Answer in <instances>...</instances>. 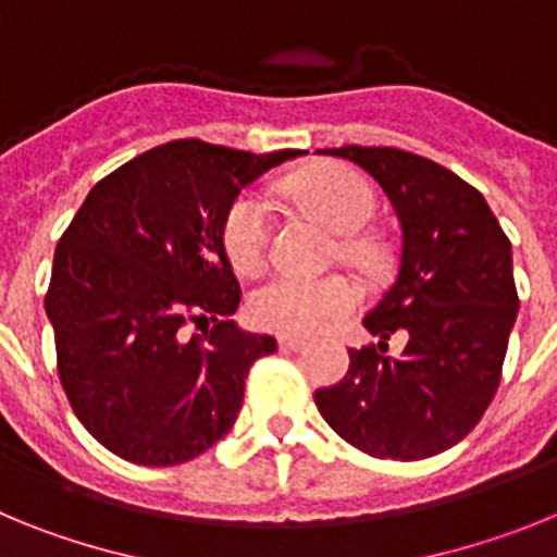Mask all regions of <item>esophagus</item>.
Segmentation results:
<instances>
[{
  "mask_svg": "<svg viewBox=\"0 0 557 557\" xmlns=\"http://www.w3.org/2000/svg\"><path fill=\"white\" fill-rule=\"evenodd\" d=\"M278 346H282L284 351H301V348H307V339L293 337V334H282V337H278Z\"/></svg>",
  "mask_w": 557,
  "mask_h": 557,
  "instance_id": "1",
  "label": "esophagus"
}]
</instances>
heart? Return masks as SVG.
Here are the masks:
<instances>
[{"mask_svg": "<svg viewBox=\"0 0 557 557\" xmlns=\"http://www.w3.org/2000/svg\"><path fill=\"white\" fill-rule=\"evenodd\" d=\"M295 203L337 234H357L373 214V189L362 175L343 166H314L284 184ZM273 234V209L256 191L239 195L223 220V248L239 273L262 268ZM351 256H362L348 243ZM359 293L343 275L275 273L250 293V318L278 334H312L357 309Z\"/></svg>", "mask_w": 557, "mask_h": 557, "instance_id": "1", "label": "heart"}]
</instances>
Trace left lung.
Returning a JSON list of instances; mask_svg holds the SVG:
<instances>
[{
	"label": "left lung",
	"instance_id": "8db88e82",
	"mask_svg": "<svg viewBox=\"0 0 557 557\" xmlns=\"http://www.w3.org/2000/svg\"><path fill=\"white\" fill-rule=\"evenodd\" d=\"M359 164L385 189L398 225L396 282L366 314L376 346L351 348L337 385L314 405L371 457L424 460L460 444L499 387L519 314L513 250L485 198L455 172L396 147L321 150ZM401 358H387L391 333Z\"/></svg>",
	"mask_w": 557,
	"mask_h": 557
}]
</instances>
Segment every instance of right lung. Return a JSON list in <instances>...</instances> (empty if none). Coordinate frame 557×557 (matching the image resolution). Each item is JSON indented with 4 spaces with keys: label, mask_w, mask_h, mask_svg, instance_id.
Masks as SVG:
<instances>
[{
    "label": "right lung",
    "mask_w": 557,
    "mask_h": 557,
    "mask_svg": "<svg viewBox=\"0 0 557 557\" xmlns=\"http://www.w3.org/2000/svg\"><path fill=\"white\" fill-rule=\"evenodd\" d=\"M295 156L166 141L106 175L63 231L44 298L58 376L81 424L122 460L203 455L234 426L250 366L278 348L228 321L239 284L223 220Z\"/></svg>",
    "instance_id": "obj_1"
}]
</instances>
